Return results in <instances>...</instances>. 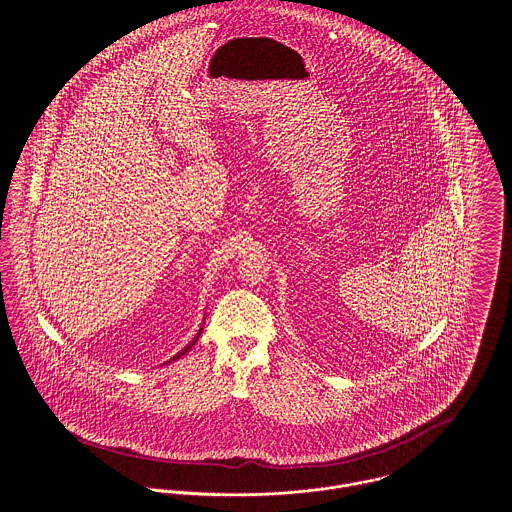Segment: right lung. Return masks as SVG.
Masks as SVG:
<instances>
[{
    "mask_svg": "<svg viewBox=\"0 0 512 512\" xmlns=\"http://www.w3.org/2000/svg\"><path fill=\"white\" fill-rule=\"evenodd\" d=\"M201 330H203V326H201V328H199V332H197V334H195V338H193V340H191V342H189V344H187L186 348H184V350H182V352H178V354H176V356H174V358H172V360H170V362H176V360H180V358H182V356H184V354H187V352H189V350H191V346H193V344H195V342H197V338H199V334H201ZM170 362H166V364H170Z\"/></svg>",
    "mask_w": 512,
    "mask_h": 512,
    "instance_id": "right-lung-1",
    "label": "right lung"
}]
</instances>
